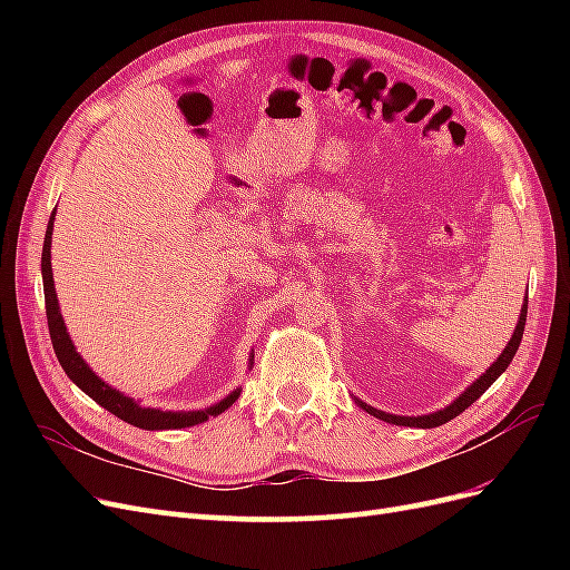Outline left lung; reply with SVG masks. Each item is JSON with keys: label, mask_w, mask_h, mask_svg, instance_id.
Masks as SVG:
<instances>
[{"label": "left lung", "mask_w": 570, "mask_h": 570, "mask_svg": "<svg viewBox=\"0 0 570 570\" xmlns=\"http://www.w3.org/2000/svg\"><path fill=\"white\" fill-rule=\"evenodd\" d=\"M525 316H528V299H525V304H523V308H521V318H519V325H515V331H513V335H511V340H509V344H507V350L502 352V356H499L494 364L482 373L478 381L465 390L456 402H452L450 406L446 409H442V411H435V413H430V416H392V413H385V411H381V409H373V406H368V404H364V402H358L356 400V404L364 409V411H368L371 416H375V419H381V421H387V423H394V425H409V428H438V425H442V423H446V421H452V419H456L459 413H463L465 409H469L478 396L485 392L499 375H502L504 371H507V366L511 364V358L515 356V352H519V344H521V337H523V327H525Z\"/></svg>", "instance_id": "8db88e82"}]
</instances>
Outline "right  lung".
<instances>
[{
    "label": "right lung",
    "mask_w": 570,
    "mask_h": 570,
    "mask_svg": "<svg viewBox=\"0 0 570 570\" xmlns=\"http://www.w3.org/2000/svg\"><path fill=\"white\" fill-rule=\"evenodd\" d=\"M51 228H55V214H51L47 223V235H45V247H42V283H45V306H47V325H49V337L51 344H55V354L59 358L61 368L66 375L85 392L90 394L97 404L111 411L114 416L120 421H126L130 425L145 428V430H170V428H189L204 423L209 416H218V413L226 411L235 400L237 392L228 394L226 400L218 402L216 406L206 409V411H157V409H142L137 406L130 396H124L120 392L111 390L107 383H101L99 377L88 368V364L80 358V354L73 350V342L66 333L63 318L59 314V302H57V292H55V278H51Z\"/></svg>",
    "instance_id": "1"
}]
</instances>
